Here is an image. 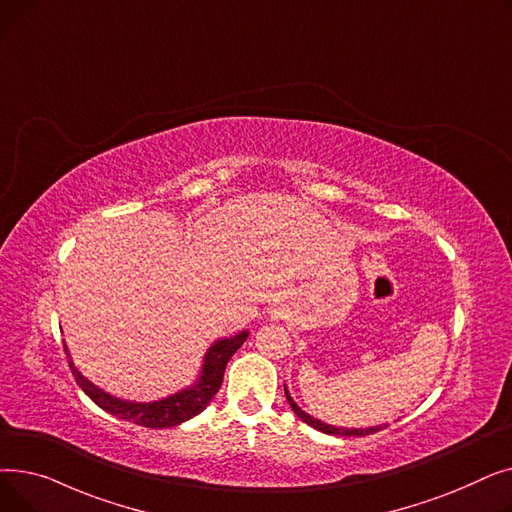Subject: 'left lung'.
Masks as SVG:
<instances>
[{
	"label": "left lung",
	"mask_w": 512,
	"mask_h": 512,
	"mask_svg": "<svg viewBox=\"0 0 512 512\" xmlns=\"http://www.w3.org/2000/svg\"><path fill=\"white\" fill-rule=\"evenodd\" d=\"M284 394H286V398H288V405L292 407V411L297 413V417H301V419H303L307 425H311V427L319 429V432L330 434V436H357V438H361V436H369V434L380 432V429H384V427H386V425H375V427H365V429H346V427H334V425H328V423H324V421H319V419H315V417L307 415L305 411H301V407H297V402H294V400L290 398V394H288L286 386H284Z\"/></svg>",
	"instance_id": "obj_1"
}]
</instances>
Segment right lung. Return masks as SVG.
Masks as SVG:
<instances>
[{
    "mask_svg": "<svg viewBox=\"0 0 512 512\" xmlns=\"http://www.w3.org/2000/svg\"><path fill=\"white\" fill-rule=\"evenodd\" d=\"M247 336H249V332L245 330L232 338H224V340H218L215 344H211V348L205 355V361H203L199 382L191 388L180 390L164 400H155V402H130V400L114 398L112 394L103 392L101 388L91 384L87 378H83V373L74 367L70 357H68V365L72 369L76 384L83 388V392L95 402L99 409H103L105 413H110L118 419L130 421L134 425L164 429V427H174L188 419H193L209 405V400L218 394V390L222 386L224 369H226L230 357L238 351L242 342L247 340ZM64 351L68 355L66 344H64Z\"/></svg>",
    "mask_w": 512,
    "mask_h": 512,
    "instance_id": "add662e5",
    "label": "right lung"
}]
</instances>
